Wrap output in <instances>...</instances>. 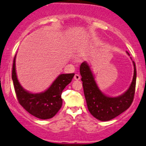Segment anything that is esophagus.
<instances>
[{
  "label": "esophagus",
  "instance_id": "1",
  "mask_svg": "<svg viewBox=\"0 0 146 146\" xmlns=\"http://www.w3.org/2000/svg\"><path fill=\"white\" fill-rule=\"evenodd\" d=\"M81 79V77L80 75H78V74H75V76H74V79L75 80H79V79Z\"/></svg>",
  "mask_w": 146,
  "mask_h": 146
}]
</instances>
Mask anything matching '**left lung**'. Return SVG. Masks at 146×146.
I'll return each mask as SVG.
<instances>
[{
  "mask_svg": "<svg viewBox=\"0 0 146 146\" xmlns=\"http://www.w3.org/2000/svg\"><path fill=\"white\" fill-rule=\"evenodd\" d=\"M127 53L130 56L128 52ZM133 64L134 73L131 84L124 94L117 97L108 96L103 94L96 82L88 62L85 61L81 64L79 71L88 108L96 119L101 121H110L129 108L133 100L137 77L134 61Z\"/></svg>",
  "mask_w": 146,
  "mask_h": 146,
  "instance_id": "obj_1",
  "label": "left lung"
}]
</instances>
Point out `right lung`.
I'll use <instances>...</instances> for the list:
<instances>
[{"label":"right lung","instance_id":"add662e5","mask_svg":"<svg viewBox=\"0 0 146 146\" xmlns=\"http://www.w3.org/2000/svg\"><path fill=\"white\" fill-rule=\"evenodd\" d=\"M15 58L13 64L12 79L19 103L29 114L38 119L45 120L52 118L62 106V90L71 83L75 74H60L46 91L37 94L30 93L23 89L18 81Z\"/></svg>","mask_w":146,"mask_h":146}]
</instances>
